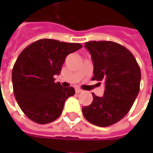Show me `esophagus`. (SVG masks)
I'll use <instances>...</instances> for the list:
<instances>
[{
    "label": "esophagus",
    "instance_id": "obj_1",
    "mask_svg": "<svg viewBox=\"0 0 153 153\" xmlns=\"http://www.w3.org/2000/svg\"><path fill=\"white\" fill-rule=\"evenodd\" d=\"M75 93H82V89H80V88H75Z\"/></svg>",
    "mask_w": 153,
    "mask_h": 153
}]
</instances>
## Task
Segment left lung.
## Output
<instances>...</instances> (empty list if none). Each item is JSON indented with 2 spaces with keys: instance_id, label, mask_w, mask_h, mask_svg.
<instances>
[{
  "instance_id": "8db88e82",
  "label": "left lung",
  "mask_w": 153,
  "mask_h": 153,
  "mask_svg": "<svg viewBox=\"0 0 153 153\" xmlns=\"http://www.w3.org/2000/svg\"><path fill=\"white\" fill-rule=\"evenodd\" d=\"M84 47L93 60L92 80H103L105 91L102 97L92 93L93 102L82 108L83 116L97 126H110L124 118L134 102L140 88V68L133 54L116 42L90 41Z\"/></svg>"
}]
</instances>
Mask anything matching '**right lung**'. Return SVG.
<instances>
[{"instance_id":"add662e5","label":"right lung","mask_w":153,"mask_h":153,"mask_svg":"<svg viewBox=\"0 0 153 153\" xmlns=\"http://www.w3.org/2000/svg\"><path fill=\"white\" fill-rule=\"evenodd\" d=\"M82 47L44 38L19 54L12 70V83L15 99L28 119L44 125L60 117L65 101L75 91L55 83L54 75L60 74L67 56Z\"/></svg>"}]
</instances>
